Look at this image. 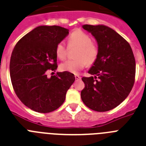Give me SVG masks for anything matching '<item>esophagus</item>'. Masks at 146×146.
<instances>
[{
  "label": "esophagus",
  "mask_w": 146,
  "mask_h": 146,
  "mask_svg": "<svg viewBox=\"0 0 146 146\" xmlns=\"http://www.w3.org/2000/svg\"><path fill=\"white\" fill-rule=\"evenodd\" d=\"M74 78H75L76 80H80L81 79V77L79 75H78V74H75V75H74Z\"/></svg>",
  "instance_id": "esophagus-1"
}]
</instances>
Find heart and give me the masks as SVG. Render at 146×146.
Masks as SVG:
<instances>
[{"mask_svg": "<svg viewBox=\"0 0 146 146\" xmlns=\"http://www.w3.org/2000/svg\"><path fill=\"white\" fill-rule=\"evenodd\" d=\"M68 45L79 46L76 59L68 60L60 65L62 72H68L77 74L88 64H93L99 55L98 45L92 43L91 36L82 30H75L68 37ZM56 56L60 60H64L67 55V48L63 41H60L55 47Z\"/></svg>", "mask_w": 146, "mask_h": 146, "instance_id": "heart-1", "label": "heart"}]
</instances>
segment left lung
Segmentation results:
<instances>
[{"instance_id":"left-lung-1","label":"left lung","mask_w":146,"mask_h":146,"mask_svg":"<svg viewBox=\"0 0 146 146\" xmlns=\"http://www.w3.org/2000/svg\"><path fill=\"white\" fill-rule=\"evenodd\" d=\"M95 37L99 55L89 69L92 77H83L81 98L87 107L107 111L128 97L135 81L136 63L131 47L117 32L103 25H83Z\"/></svg>"}]
</instances>
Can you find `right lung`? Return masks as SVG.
Segmentation results:
<instances>
[{"label":"right lung","mask_w":146,"mask_h":146,"mask_svg":"<svg viewBox=\"0 0 146 146\" xmlns=\"http://www.w3.org/2000/svg\"><path fill=\"white\" fill-rule=\"evenodd\" d=\"M68 35L58 26L37 27L23 36L12 51L9 63L11 81L16 95L35 111L48 113L58 109L66 99L74 75L68 72L47 77L58 68L55 47Z\"/></svg>","instance_id":"add662e5"}]
</instances>
